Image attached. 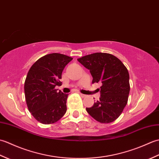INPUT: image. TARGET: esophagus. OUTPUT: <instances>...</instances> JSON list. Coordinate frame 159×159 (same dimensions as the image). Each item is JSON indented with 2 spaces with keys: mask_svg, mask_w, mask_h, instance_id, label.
<instances>
[{
  "mask_svg": "<svg viewBox=\"0 0 159 159\" xmlns=\"http://www.w3.org/2000/svg\"><path fill=\"white\" fill-rule=\"evenodd\" d=\"M80 96L83 97V98H85V97L87 96L86 95H85V94H83V93H80Z\"/></svg>",
  "mask_w": 159,
  "mask_h": 159,
  "instance_id": "esophagus-1",
  "label": "esophagus"
}]
</instances>
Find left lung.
<instances>
[{
    "mask_svg": "<svg viewBox=\"0 0 159 159\" xmlns=\"http://www.w3.org/2000/svg\"><path fill=\"white\" fill-rule=\"evenodd\" d=\"M90 71L92 83H100V100L86 108L91 116L100 123H111L126 107L130 92L129 74L121 61L109 53L96 52L78 59Z\"/></svg>",
    "mask_w": 159,
    "mask_h": 159,
    "instance_id": "1",
    "label": "left lung"
}]
</instances>
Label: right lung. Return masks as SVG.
<instances>
[{"mask_svg": "<svg viewBox=\"0 0 159 159\" xmlns=\"http://www.w3.org/2000/svg\"><path fill=\"white\" fill-rule=\"evenodd\" d=\"M72 57L52 53L39 59L31 67L25 83L26 104L32 116L39 122L50 124L59 120L67 111L68 94L57 92L64 67Z\"/></svg>", "mask_w": 159, "mask_h": 159, "instance_id": "obj_1", "label": "right lung"}]
</instances>
